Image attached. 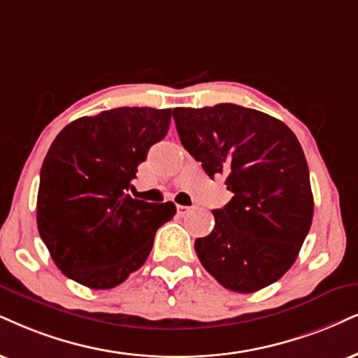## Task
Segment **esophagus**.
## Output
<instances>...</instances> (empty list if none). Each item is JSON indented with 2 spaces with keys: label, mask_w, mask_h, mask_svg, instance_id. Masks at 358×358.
Instances as JSON below:
<instances>
[{
  "label": "esophagus",
  "mask_w": 358,
  "mask_h": 358,
  "mask_svg": "<svg viewBox=\"0 0 358 358\" xmlns=\"http://www.w3.org/2000/svg\"><path fill=\"white\" fill-rule=\"evenodd\" d=\"M187 213H191V207H187V206H178V214H179V215H186Z\"/></svg>",
  "instance_id": "34e87169"
}]
</instances>
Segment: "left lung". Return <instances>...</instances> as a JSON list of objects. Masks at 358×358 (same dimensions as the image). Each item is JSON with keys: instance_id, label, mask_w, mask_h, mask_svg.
<instances>
[{"instance_id": "obj_1", "label": "left lung", "mask_w": 358, "mask_h": 358, "mask_svg": "<svg viewBox=\"0 0 358 358\" xmlns=\"http://www.w3.org/2000/svg\"><path fill=\"white\" fill-rule=\"evenodd\" d=\"M186 151L234 196L214 209V231L196 241L201 264L220 285L252 294L292 267L314 215L302 145L279 119L237 104L176 108Z\"/></svg>"}]
</instances>
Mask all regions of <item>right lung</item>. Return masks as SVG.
Wrapping results in <instances>:
<instances>
[{
	"label": "right lung",
	"mask_w": 358,
	"mask_h": 358,
	"mask_svg": "<svg viewBox=\"0 0 358 358\" xmlns=\"http://www.w3.org/2000/svg\"><path fill=\"white\" fill-rule=\"evenodd\" d=\"M171 109L116 108L64 127L44 157L38 231L69 279L104 290L143 266L174 202L127 194L152 144L164 139Z\"/></svg>",
	"instance_id": "add662e5"
}]
</instances>
